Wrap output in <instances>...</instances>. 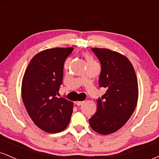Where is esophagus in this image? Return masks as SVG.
Returning a JSON list of instances; mask_svg holds the SVG:
<instances>
[{
    "label": "esophagus",
    "instance_id": "1",
    "mask_svg": "<svg viewBox=\"0 0 159 159\" xmlns=\"http://www.w3.org/2000/svg\"><path fill=\"white\" fill-rule=\"evenodd\" d=\"M84 101H78V102H76V105L79 106V105H81L82 104H84Z\"/></svg>",
    "mask_w": 159,
    "mask_h": 159
}]
</instances>
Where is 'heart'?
I'll list each match as a JSON object with an SVG mask.
<instances>
[{
	"label": "heart",
	"instance_id": "1",
	"mask_svg": "<svg viewBox=\"0 0 159 159\" xmlns=\"http://www.w3.org/2000/svg\"><path fill=\"white\" fill-rule=\"evenodd\" d=\"M85 59L87 61V66H95V65H98V63H96V61H95L93 58L91 57L90 54H84ZM69 63V60H67L65 63V66H66Z\"/></svg>",
	"mask_w": 159,
	"mask_h": 159
}]
</instances>
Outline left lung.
I'll return each instance as SVG.
<instances>
[{
    "instance_id": "8db88e82",
    "label": "left lung",
    "mask_w": 159,
    "mask_h": 159,
    "mask_svg": "<svg viewBox=\"0 0 159 159\" xmlns=\"http://www.w3.org/2000/svg\"><path fill=\"white\" fill-rule=\"evenodd\" d=\"M92 51L102 66L98 84L107 91L96 101L97 110L89 123L96 132L110 134L121 129L135 109L138 78L125 56L107 48H93Z\"/></svg>"
}]
</instances>
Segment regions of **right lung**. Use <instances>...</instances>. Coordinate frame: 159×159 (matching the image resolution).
<instances>
[{"label": "right lung", "instance_id": "obj_1", "mask_svg": "<svg viewBox=\"0 0 159 159\" xmlns=\"http://www.w3.org/2000/svg\"><path fill=\"white\" fill-rule=\"evenodd\" d=\"M73 48H53L36 54L27 66L21 83V98L33 122L48 133L63 131L70 121L73 102L57 97L63 65Z\"/></svg>", "mask_w": 159, "mask_h": 159}]
</instances>
